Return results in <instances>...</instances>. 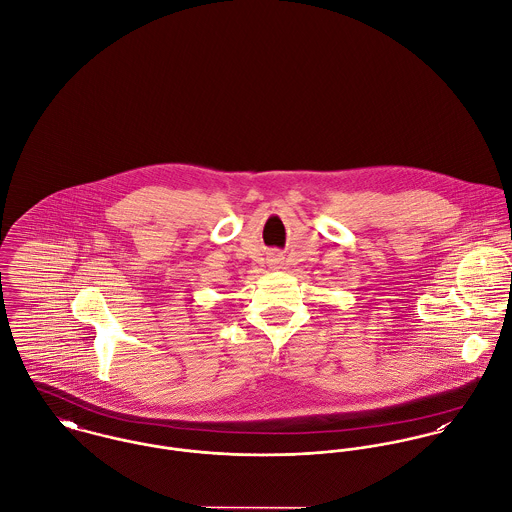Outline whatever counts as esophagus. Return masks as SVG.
<instances>
[{"label":"esophagus","mask_w":512,"mask_h":512,"mask_svg":"<svg viewBox=\"0 0 512 512\" xmlns=\"http://www.w3.org/2000/svg\"><path fill=\"white\" fill-rule=\"evenodd\" d=\"M269 265H271L273 269H281V267H283V257H281V255H273V257L269 259Z\"/></svg>","instance_id":"obj_1"}]
</instances>
